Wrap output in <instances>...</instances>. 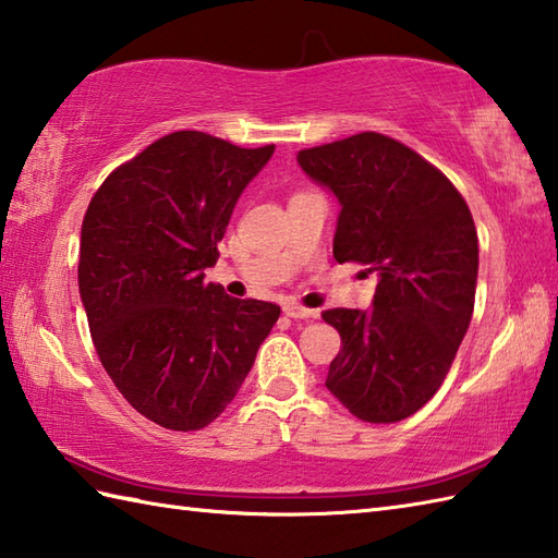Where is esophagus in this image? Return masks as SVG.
Segmentation results:
<instances>
[{"label":"esophagus","mask_w":558,"mask_h":558,"mask_svg":"<svg viewBox=\"0 0 558 558\" xmlns=\"http://www.w3.org/2000/svg\"><path fill=\"white\" fill-rule=\"evenodd\" d=\"M282 312H286V316H290V318H312V316H316L314 310H306V306H300L294 302L282 306Z\"/></svg>","instance_id":"esophagus-1"}]
</instances>
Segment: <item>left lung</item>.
<instances>
[{
    "mask_svg": "<svg viewBox=\"0 0 558 558\" xmlns=\"http://www.w3.org/2000/svg\"><path fill=\"white\" fill-rule=\"evenodd\" d=\"M340 201L333 256L376 272L372 310H328L342 348L326 388L354 417L400 422L444 384L475 310L480 246L448 177L376 132L298 153Z\"/></svg>",
    "mask_w": 558,
    "mask_h": 558,
    "instance_id": "obj_1",
    "label": "left lung"
}]
</instances>
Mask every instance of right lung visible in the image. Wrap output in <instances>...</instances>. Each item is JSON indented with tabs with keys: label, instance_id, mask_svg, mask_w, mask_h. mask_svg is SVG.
I'll use <instances>...</instances> for the list:
<instances>
[{
	"label": "right lung",
	"instance_id": "right-lung-1",
	"mask_svg": "<svg viewBox=\"0 0 558 558\" xmlns=\"http://www.w3.org/2000/svg\"><path fill=\"white\" fill-rule=\"evenodd\" d=\"M272 150L168 134L120 165L83 216L78 292L93 345L129 405L165 429L216 420L280 316L278 304L204 280Z\"/></svg>",
	"mask_w": 558,
	"mask_h": 558
}]
</instances>
